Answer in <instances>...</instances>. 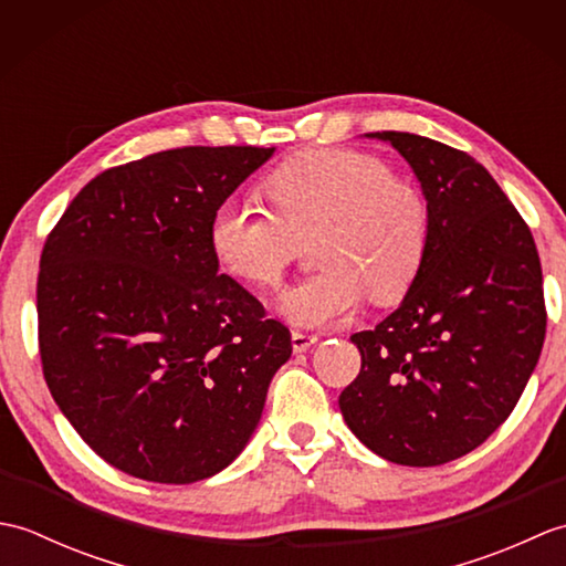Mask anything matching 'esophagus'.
Returning <instances> with one entry per match:
<instances>
[{"label": "esophagus", "instance_id": "34e87169", "mask_svg": "<svg viewBox=\"0 0 566 566\" xmlns=\"http://www.w3.org/2000/svg\"><path fill=\"white\" fill-rule=\"evenodd\" d=\"M318 343V335L314 333H302V331H292V347L294 353H306L311 345Z\"/></svg>", "mask_w": 566, "mask_h": 566}]
</instances>
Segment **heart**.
<instances>
[{
  "label": "heart",
  "instance_id": "heart-1",
  "mask_svg": "<svg viewBox=\"0 0 566 566\" xmlns=\"http://www.w3.org/2000/svg\"><path fill=\"white\" fill-rule=\"evenodd\" d=\"M270 211L223 201L209 223L221 268L258 290H274L314 240L318 274L280 298L296 326H331L363 304L401 298L423 270L432 221L423 195L399 182L377 155L311 150L276 167L262 182Z\"/></svg>",
  "mask_w": 566,
  "mask_h": 566
}]
</instances>
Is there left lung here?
I'll return each mask as SVG.
<instances>
[{
  "mask_svg": "<svg viewBox=\"0 0 566 566\" xmlns=\"http://www.w3.org/2000/svg\"><path fill=\"white\" fill-rule=\"evenodd\" d=\"M369 136L413 167L432 235L401 306L350 338L363 369L338 403L384 460L438 467L479 448L518 403L545 343L543 268L531 228L472 155L401 130Z\"/></svg>",
  "mask_w": 566,
  "mask_h": 566,
  "instance_id": "left-lung-1",
  "label": "left lung"
}]
</instances>
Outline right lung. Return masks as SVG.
<instances>
[{
    "mask_svg": "<svg viewBox=\"0 0 566 566\" xmlns=\"http://www.w3.org/2000/svg\"><path fill=\"white\" fill-rule=\"evenodd\" d=\"M274 148H175L109 167L45 238L39 350L48 389L104 462L158 484L231 464L292 355L290 328L209 243L216 207Z\"/></svg>",
    "mask_w": 566,
    "mask_h": 566,
    "instance_id": "right-lung-1",
    "label": "right lung"
}]
</instances>
